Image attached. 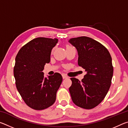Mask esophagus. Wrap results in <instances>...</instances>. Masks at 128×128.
<instances>
[{
  "mask_svg": "<svg viewBox=\"0 0 128 128\" xmlns=\"http://www.w3.org/2000/svg\"><path fill=\"white\" fill-rule=\"evenodd\" d=\"M62 78H63V79H66V78H68V76H66L65 75V74H62Z\"/></svg>",
  "mask_w": 128,
  "mask_h": 128,
  "instance_id": "obj_1",
  "label": "esophagus"
}]
</instances>
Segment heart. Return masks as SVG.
Instances as JSON below:
<instances>
[{
  "instance_id": "obj_1",
  "label": "heart",
  "mask_w": 128,
  "mask_h": 128,
  "mask_svg": "<svg viewBox=\"0 0 128 128\" xmlns=\"http://www.w3.org/2000/svg\"><path fill=\"white\" fill-rule=\"evenodd\" d=\"M70 47H70V46H66V48H70Z\"/></svg>"
}]
</instances>
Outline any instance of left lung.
<instances>
[{"instance_id": "left-lung-1", "label": "left lung", "mask_w": 128, "mask_h": 128, "mask_svg": "<svg viewBox=\"0 0 128 128\" xmlns=\"http://www.w3.org/2000/svg\"><path fill=\"white\" fill-rule=\"evenodd\" d=\"M69 42L76 48L78 64L86 72L81 81L70 78L71 98L78 107L92 109L102 102L111 86L114 72L111 55L103 45L88 36L71 38Z\"/></svg>"}]
</instances>
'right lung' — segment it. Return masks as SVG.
Masks as SVG:
<instances>
[{"label": "right lung", "instance_id": "right-lung-1", "mask_svg": "<svg viewBox=\"0 0 128 128\" xmlns=\"http://www.w3.org/2000/svg\"><path fill=\"white\" fill-rule=\"evenodd\" d=\"M58 42L57 38L33 39L21 47L15 59L17 89L25 103L34 110L46 109L56 100L62 75L55 73L47 78L42 71L46 63L50 62L52 49Z\"/></svg>", "mask_w": 128, "mask_h": 128}]
</instances>
